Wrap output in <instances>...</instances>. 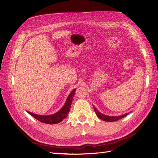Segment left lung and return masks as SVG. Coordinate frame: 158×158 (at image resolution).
Here are the masks:
<instances>
[{
    "label": "left lung",
    "instance_id": "left-lung-1",
    "mask_svg": "<svg viewBox=\"0 0 158 158\" xmlns=\"http://www.w3.org/2000/svg\"><path fill=\"white\" fill-rule=\"evenodd\" d=\"M93 107H94V109L95 112V114H97V116L100 118L102 119V120L104 121H107V122H113V121H118V119H121L123 117H126L127 115L130 113L131 112L129 113H127L125 114H121V115H118V116H109V115H106V114H104L102 113H100L98 110L94 107V106L93 105Z\"/></svg>",
    "mask_w": 158,
    "mask_h": 158
}]
</instances>
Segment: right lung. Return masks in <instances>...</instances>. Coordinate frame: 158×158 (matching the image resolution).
Segmentation results:
<instances>
[{"instance_id":"obj_1","label":"right lung","mask_w":158,"mask_h":158,"mask_svg":"<svg viewBox=\"0 0 158 158\" xmlns=\"http://www.w3.org/2000/svg\"><path fill=\"white\" fill-rule=\"evenodd\" d=\"M75 92H76V89H74L73 91H72L71 93L68 96L67 99H66V102L63 106V107H62L59 111H57L54 114H48V115H41V114H37L27 111V112L30 114H31L32 117L36 118L37 120L40 121L41 123L49 124V125H53V124L59 123L68 116Z\"/></svg>"}]
</instances>
